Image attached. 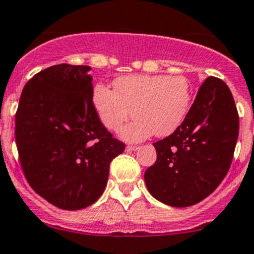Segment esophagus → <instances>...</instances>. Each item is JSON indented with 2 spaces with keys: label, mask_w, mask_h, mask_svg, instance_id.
Here are the masks:
<instances>
[{
  "label": "esophagus",
  "mask_w": 254,
  "mask_h": 254,
  "mask_svg": "<svg viewBox=\"0 0 254 254\" xmlns=\"http://www.w3.org/2000/svg\"><path fill=\"white\" fill-rule=\"evenodd\" d=\"M139 149L137 146H134V145H127V151H136Z\"/></svg>",
  "instance_id": "34e87169"
}]
</instances>
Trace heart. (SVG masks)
I'll return each mask as SVG.
<instances>
[{
	"label": "heart",
	"mask_w": 254,
	"mask_h": 254,
	"mask_svg": "<svg viewBox=\"0 0 254 254\" xmlns=\"http://www.w3.org/2000/svg\"><path fill=\"white\" fill-rule=\"evenodd\" d=\"M191 100L192 88L184 75H127L115 80L114 90L97 84L92 92L93 107L107 129L117 131L135 117L120 132L130 142L172 134L184 123Z\"/></svg>",
	"instance_id": "b5f03b06"
}]
</instances>
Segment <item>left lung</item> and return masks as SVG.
<instances>
[{
	"mask_svg": "<svg viewBox=\"0 0 254 254\" xmlns=\"http://www.w3.org/2000/svg\"><path fill=\"white\" fill-rule=\"evenodd\" d=\"M238 129L230 88L208 77L184 123L154 144L157 159L144 176L149 192L172 207H189L207 197L227 175Z\"/></svg>",
	"mask_w": 254,
	"mask_h": 254,
	"instance_id": "obj_1",
	"label": "left lung"
}]
</instances>
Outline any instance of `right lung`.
I'll use <instances>...</instances> for the list:
<instances>
[{
	"label": "right lung",
	"instance_id": "obj_1",
	"mask_svg": "<svg viewBox=\"0 0 254 254\" xmlns=\"http://www.w3.org/2000/svg\"><path fill=\"white\" fill-rule=\"evenodd\" d=\"M88 65L58 64L27 82L16 113V144L27 181L62 210L104 192L112 160L125 149L98 118Z\"/></svg>",
	"mask_w": 254,
	"mask_h": 254
}]
</instances>
